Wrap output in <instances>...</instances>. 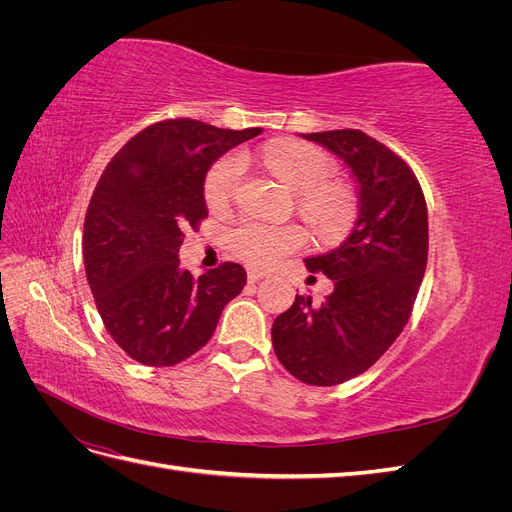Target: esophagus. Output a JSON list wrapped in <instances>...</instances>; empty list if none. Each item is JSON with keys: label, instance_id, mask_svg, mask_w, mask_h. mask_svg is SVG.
<instances>
[{"label": "esophagus", "instance_id": "1", "mask_svg": "<svg viewBox=\"0 0 512 512\" xmlns=\"http://www.w3.org/2000/svg\"><path fill=\"white\" fill-rule=\"evenodd\" d=\"M265 277H267L265 271H258V269H250V271H247V282H250V284H256V282H260V280H265Z\"/></svg>", "mask_w": 512, "mask_h": 512}]
</instances>
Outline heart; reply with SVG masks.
<instances>
[{
    "label": "heart",
    "instance_id": "heart-1",
    "mask_svg": "<svg viewBox=\"0 0 512 512\" xmlns=\"http://www.w3.org/2000/svg\"><path fill=\"white\" fill-rule=\"evenodd\" d=\"M265 162L273 173L299 192V207L320 232H335L350 226L356 213L352 190L342 181H331L333 162L327 153L303 143L277 141L265 149ZM245 170L241 153H226L211 166L205 179V200L211 209H224L235 196ZM305 243L297 224H269L247 218L230 235V247L252 267H271L277 260Z\"/></svg>",
    "mask_w": 512,
    "mask_h": 512
}]
</instances>
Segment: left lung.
<instances>
[{
	"instance_id": "1",
	"label": "left lung",
	"mask_w": 512,
	"mask_h": 512,
	"mask_svg": "<svg viewBox=\"0 0 512 512\" xmlns=\"http://www.w3.org/2000/svg\"><path fill=\"white\" fill-rule=\"evenodd\" d=\"M301 136L350 168L359 218L342 245L305 258L309 271L333 280V292L318 307L297 294L271 337L294 378L335 386L367 371L404 331L427 267V205L410 166L376 138L361 130Z\"/></svg>"
}]
</instances>
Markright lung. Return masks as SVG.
Wrapping results in <instances>:
<instances>
[{"label": "right lung", "mask_w": 512, "mask_h": 512, "mask_svg": "<svg viewBox=\"0 0 512 512\" xmlns=\"http://www.w3.org/2000/svg\"><path fill=\"white\" fill-rule=\"evenodd\" d=\"M260 132L166 119L130 138L104 168L85 215V273L108 335L130 359L149 367L185 361L243 290L237 262L194 277L177 254L183 230L207 218L211 164Z\"/></svg>", "instance_id": "obj_1"}]
</instances>
